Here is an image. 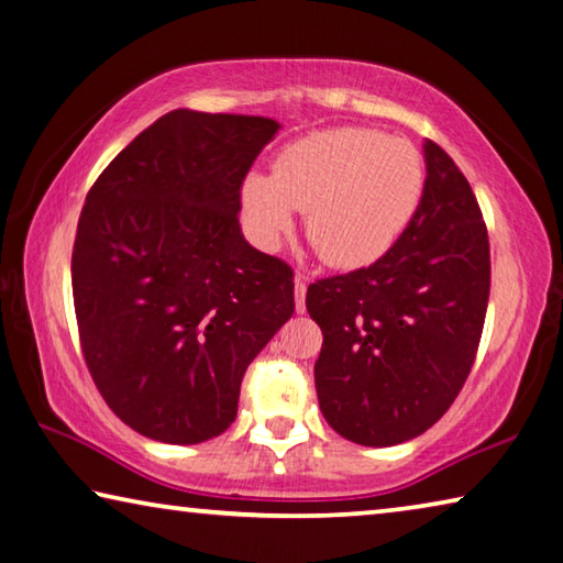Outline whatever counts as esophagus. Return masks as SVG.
I'll use <instances>...</instances> for the list:
<instances>
[{"label": "esophagus", "mask_w": 563, "mask_h": 563, "mask_svg": "<svg viewBox=\"0 0 563 563\" xmlns=\"http://www.w3.org/2000/svg\"><path fill=\"white\" fill-rule=\"evenodd\" d=\"M307 282H303V276L297 274V279H294V303H297V314H303V309H307Z\"/></svg>", "instance_id": "esophagus-1"}]
</instances>
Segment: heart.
I'll return each instance as SVG.
<instances>
[{
    "label": "heart",
    "mask_w": 563,
    "mask_h": 563,
    "mask_svg": "<svg viewBox=\"0 0 563 563\" xmlns=\"http://www.w3.org/2000/svg\"><path fill=\"white\" fill-rule=\"evenodd\" d=\"M417 146L376 129L314 132L276 156L272 177L249 174L242 207L254 236L276 246L303 214V234L334 269L379 262L407 234L423 197Z\"/></svg>",
    "instance_id": "obj_1"
}]
</instances>
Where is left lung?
<instances>
[{"instance_id": "8db88e82", "label": "left lung", "mask_w": 563, "mask_h": 563, "mask_svg": "<svg viewBox=\"0 0 563 563\" xmlns=\"http://www.w3.org/2000/svg\"><path fill=\"white\" fill-rule=\"evenodd\" d=\"M423 197L389 254L307 291L324 344L314 364L329 427L394 446L444 417L472 372L489 301V236L454 159L423 142Z\"/></svg>"}]
</instances>
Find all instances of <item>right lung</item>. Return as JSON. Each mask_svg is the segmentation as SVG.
Wrapping results in <instances>:
<instances>
[{
	"label": "right lung",
	"instance_id": "right-lung-1",
	"mask_svg": "<svg viewBox=\"0 0 563 563\" xmlns=\"http://www.w3.org/2000/svg\"><path fill=\"white\" fill-rule=\"evenodd\" d=\"M282 124L174 109L99 174L71 291L91 379L164 444L232 427L246 366L294 314V272L246 242L239 189Z\"/></svg>",
	"mask_w": 563,
	"mask_h": 563
}]
</instances>
